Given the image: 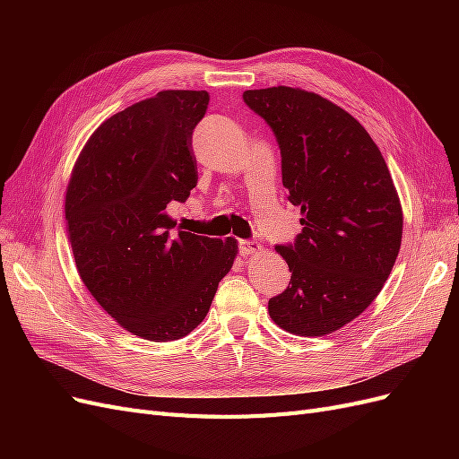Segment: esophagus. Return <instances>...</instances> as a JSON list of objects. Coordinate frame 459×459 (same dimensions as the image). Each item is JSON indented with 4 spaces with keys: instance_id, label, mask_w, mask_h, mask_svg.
I'll list each match as a JSON object with an SVG mask.
<instances>
[{
    "instance_id": "esophagus-1",
    "label": "esophagus",
    "mask_w": 459,
    "mask_h": 459,
    "mask_svg": "<svg viewBox=\"0 0 459 459\" xmlns=\"http://www.w3.org/2000/svg\"><path fill=\"white\" fill-rule=\"evenodd\" d=\"M241 255L243 256H253V255H260L264 251V247L258 241H241L239 243Z\"/></svg>"
}]
</instances>
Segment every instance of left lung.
<instances>
[{"mask_svg":"<svg viewBox=\"0 0 459 459\" xmlns=\"http://www.w3.org/2000/svg\"><path fill=\"white\" fill-rule=\"evenodd\" d=\"M281 149L283 187L300 206L295 245L275 247L290 273L270 317L299 337H324L377 299L396 262L404 214L379 147L351 113L314 91L247 90Z\"/></svg>","mask_w":459,"mask_h":459,"instance_id":"8db88e82","label":"left lung"}]
</instances>
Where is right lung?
Masks as SVG:
<instances>
[{"mask_svg":"<svg viewBox=\"0 0 459 459\" xmlns=\"http://www.w3.org/2000/svg\"><path fill=\"white\" fill-rule=\"evenodd\" d=\"M204 90H162L107 118L74 162L65 212L76 270L132 335L178 341L211 308L238 241L174 230L172 201L197 186L191 134Z\"/></svg>","mask_w":459,"mask_h":459,"instance_id":"obj_1","label":"right lung"}]
</instances>
